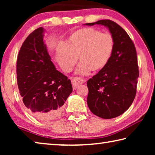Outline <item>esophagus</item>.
Here are the masks:
<instances>
[{
    "label": "esophagus",
    "mask_w": 155,
    "mask_h": 155,
    "mask_svg": "<svg viewBox=\"0 0 155 155\" xmlns=\"http://www.w3.org/2000/svg\"><path fill=\"white\" fill-rule=\"evenodd\" d=\"M71 81H72V87L75 90V89L77 88L78 85H81V84H83L85 83V80L83 78L74 77V78H71Z\"/></svg>",
    "instance_id": "esophagus-1"
}]
</instances>
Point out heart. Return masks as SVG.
<instances>
[{"label": "heart", "mask_w": 155, "mask_h": 155, "mask_svg": "<svg viewBox=\"0 0 155 155\" xmlns=\"http://www.w3.org/2000/svg\"><path fill=\"white\" fill-rule=\"evenodd\" d=\"M114 48V40L111 34L102 33L93 28H83L74 31L65 41L64 48L57 52V60L65 72H70L77 61L80 64L78 74L91 71L97 72L109 64Z\"/></svg>", "instance_id": "heart-1"}]
</instances>
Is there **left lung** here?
<instances>
[{
	"label": "left lung",
	"instance_id": "obj_1",
	"mask_svg": "<svg viewBox=\"0 0 155 155\" xmlns=\"http://www.w3.org/2000/svg\"><path fill=\"white\" fill-rule=\"evenodd\" d=\"M104 25L114 40L109 64L87 81V105L94 115L103 119L116 117L129 108L137 92L139 69L134 43L125 30L111 20L87 23Z\"/></svg>",
	"mask_w": 155,
	"mask_h": 155
}]
</instances>
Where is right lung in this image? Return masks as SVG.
<instances>
[{
  "label": "right lung",
  "instance_id": "obj_1",
  "mask_svg": "<svg viewBox=\"0 0 155 155\" xmlns=\"http://www.w3.org/2000/svg\"><path fill=\"white\" fill-rule=\"evenodd\" d=\"M43 33L42 27L37 28L21 46L17 59V83L28 111L40 120H51L61 113L72 86L52 62Z\"/></svg>",
  "mask_w": 155,
  "mask_h": 155
}]
</instances>
